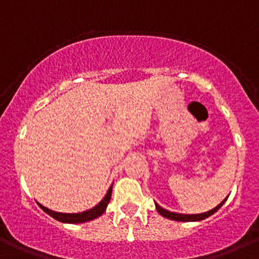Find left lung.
<instances>
[{"instance_id":"8db88e82","label":"left lung","mask_w":259,"mask_h":259,"mask_svg":"<svg viewBox=\"0 0 259 259\" xmlns=\"http://www.w3.org/2000/svg\"><path fill=\"white\" fill-rule=\"evenodd\" d=\"M226 202V199L222 200L221 203H220L219 206L214 207L213 209H211V211H207L204 212V213H197V214H184V213H176V212H171V211H167V209L162 208V207L159 206V204H157L156 202H154V204H156V209L157 212H158L161 216L166 217V219H170V220H174V221H181V222H190V221H202V220L207 219V217L212 216V214L214 213V212L219 211L220 208H221V206L224 204V203Z\"/></svg>"}]
</instances>
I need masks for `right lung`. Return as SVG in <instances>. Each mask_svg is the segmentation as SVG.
Returning a JSON list of instances; mask_svg holds the SVG:
<instances>
[{
    "mask_svg": "<svg viewBox=\"0 0 259 259\" xmlns=\"http://www.w3.org/2000/svg\"><path fill=\"white\" fill-rule=\"evenodd\" d=\"M111 193H112V185L108 188L107 193H106V195L103 197V199L101 200L97 206H94L93 208L88 209V211L79 212V213H62V212L52 211V209L42 206L39 202L37 203H38V206H39L46 213L50 214L51 217H53V219L57 220V221L65 222V224H81V222H88V221H92V220L97 219V217H100L101 214L106 211L107 204L110 203V199H111Z\"/></svg>",
    "mask_w": 259,
    "mask_h": 259,
    "instance_id": "1",
    "label": "right lung"
}]
</instances>
